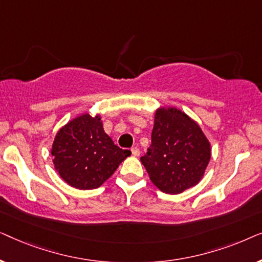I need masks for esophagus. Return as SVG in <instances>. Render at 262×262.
<instances>
[{"instance_id":"obj_1","label":"esophagus","mask_w":262,"mask_h":262,"mask_svg":"<svg viewBox=\"0 0 262 262\" xmlns=\"http://www.w3.org/2000/svg\"><path fill=\"white\" fill-rule=\"evenodd\" d=\"M131 151H132V155L136 156V157H138L139 155H141V151H139L138 148H132Z\"/></svg>"}]
</instances>
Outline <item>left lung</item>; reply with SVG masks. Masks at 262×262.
Instances as JSON below:
<instances>
[{"instance_id": "left-lung-1", "label": "left lung", "mask_w": 262, "mask_h": 262, "mask_svg": "<svg viewBox=\"0 0 262 262\" xmlns=\"http://www.w3.org/2000/svg\"><path fill=\"white\" fill-rule=\"evenodd\" d=\"M210 159L211 144L194 119L174 106L155 111L151 146L141 161L161 192L180 194L194 187Z\"/></svg>"}]
</instances>
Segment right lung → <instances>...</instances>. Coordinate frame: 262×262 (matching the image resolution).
I'll list each match as a JSON object with an SVG mask.
<instances>
[{"label": "right lung", "instance_id": "obj_1", "mask_svg": "<svg viewBox=\"0 0 262 262\" xmlns=\"http://www.w3.org/2000/svg\"><path fill=\"white\" fill-rule=\"evenodd\" d=\"M51 155L64 182L77 189H94L112 177L131 151L114 144L103 130L100 114L85 112L59 128Z\"/></svg>", "mask_w": 262, "mask_h": 262}]
</instances>
